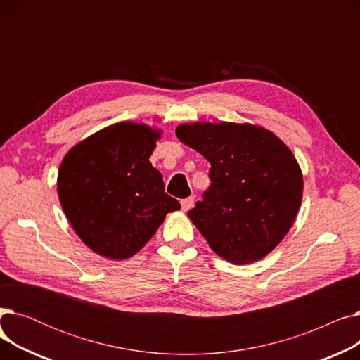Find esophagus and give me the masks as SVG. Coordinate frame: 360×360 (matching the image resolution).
Wrapping results in <instances>:
<instances>
[{"label":"esophagus","instance_id":"obj_1","mask_svg":"<svg viewBox=\"0 0 360 360\" xmlns=\"http://www.w3.org/2000/svg\"><path fill=\"white\" fill-rule=\"evenodd\" d=\"M194 205V198L193 197H188L181 200V207H182V212H188L190 209H193Z\"/></svg>","mask_w":360,"mask_h":360}]
</instances>
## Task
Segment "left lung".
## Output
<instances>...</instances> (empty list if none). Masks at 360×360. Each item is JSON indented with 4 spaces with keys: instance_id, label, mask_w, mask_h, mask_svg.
<instances>
[{
    "instance_id": "obj_1",
    "label": "left lung",
    "mask_w": 360,
    "mask_h": 360,
    "mask_svg": "<svg viewBox=\"0 0 360 360\" xmlns=\"http://www.w3.org/2000/svg\"><path fill=\"white\" fill-rule=\"evenodd\" d=\"M176 137L212 165L209 190L188 212L210 248L240 266L271 252L292 228L304 190L289 147L251 124H182Z\"/></svg>"
}]
</instances>
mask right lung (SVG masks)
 <instances>
[{"mask_svg":"<svg viewBox=\"0 0 360 360\" xmlns=\"http://www.w3.org/2000/svg\"><path fill=\"white\" fill-rule=\"evenodd\" d=\"M160 131L120 122L74 146L58 170V197L72 229L87 247L110 259L137 254L181 209L165 193L150 163Z\"/></svg>","mask_w":360,"mask_h":360,"instance_id":"right-lung-1","label":"right lung"}]
</instances>
